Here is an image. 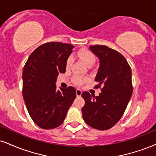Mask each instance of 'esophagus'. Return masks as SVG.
<instances>
[{
  "label": "esophagus",
  "mask_w": 156,
  "mask_h": 156,
  "mask_svg": "<svg viewBox=\"0 0 156 156\" xmlns=\"http://www.w3.org/2000/svg\"><path fill=\"white\" fill-rule=\"evenodd\" d=\"M81 94H82L81 90H80L79 89H76V95H77V97H80V96H81Z\"/></svg>",
  "instance_id": "obj_1"
}]
</instances>
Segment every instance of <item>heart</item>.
Here are the masks:
<instances>
[{"label": "heart", "instance_id": "heart-1", "mask_svg": "<svg viewBox=\"0 0 156 156\" xmlns=\"http://www.w3.org/2000/svg\"><path fill=\"white\" fill-rule=\"evenodd\" d=\"M77 56L89 67H91L96 62V56H95V54L91 51L88 49V48H81V49H80L77 52ZM72 64L73 58L71 57L67 58L66 60V63H65L66 68H70V67L72 66ZM86 80V78L78 76L73 77V83L76 84V85H81Z\"/></svg>", "mask_w": 156, "mask_h": 156}]
</instances>
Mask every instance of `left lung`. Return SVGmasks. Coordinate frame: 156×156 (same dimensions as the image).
Wrapping results in <instances>:
<instances>
[{
  "mask_svg": "<svg viewBox=\"0 0 156 156\" xmlns=\"http://www.w3.org/2000/svg\"><path fill=\"white\" fill-rule=\"evenodd\" d=\"M100 61L95 89L102 87L98 97L83 91V118L88 125L98 130L112 128L121 119L133 92L132 69L121 53L103 45L90 46Z\"/></svg>",
  "mask_w": 156,
  "mask_h": 156,
  "instance_id": "left-lung-1",
  "label": "left lung"
}]
</instances>
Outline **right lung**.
<instances>
[{
  "label": "right lung",
  "instance_id": "obj_1",
  "mask_svg": "<svg viewBox=\"0 0 156 156\" xmlns=\"http://www.w3.org/2000/svg\"><path fill=\"white\" fill-rule=\"evenodd\" d=\"M73 48L61 42L46 43L33 51L24 66L22 95L30 116L41 129L61 125L76 97L73 86L57 90L56 86Z\"/></svg>",
  "mask_w": 156,
  "mask_h": 156
}]
</instances>
